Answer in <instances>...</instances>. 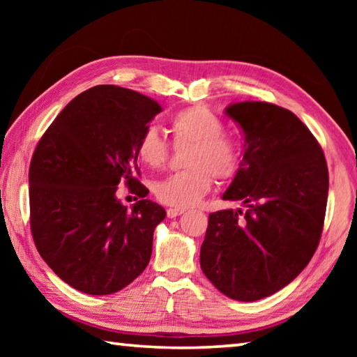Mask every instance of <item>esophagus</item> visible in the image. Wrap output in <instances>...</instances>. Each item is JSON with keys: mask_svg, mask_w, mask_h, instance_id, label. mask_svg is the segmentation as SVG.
Masks as SVG:
<instances>
[{"mask_svg": "<svg viewBox=\"0 0 357 357\" xmlns=\"http://www.w3.org/2000/svg\"><path fill=\"white\" fill-rule=\"evenodd\" d=\"M184 211H185L184 208H170V209H167V215L170 217V219H174V217L184 214Z\"/></svg>", "mask_w": 357, "mask_h": 357, "instance_id": "esophagus-1", "label": "esophagus"}]
</instances>
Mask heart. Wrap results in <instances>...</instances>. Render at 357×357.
Returning <instances> with one entry per match:
<instances>
[{
    "mask_svg": "<svg viewBox=\"0 0 357 357\" xmlns=\"http://www.w3.org/2000/svg\"><path fill=\"white\" fill-rule=\"evenodd\" d=\"M170 129L174 140L190 143L185 155L189 168L155 183L154 193L162 203L174 208L192 206L211 190V172L220 181L238 173L243 159L239 143L223 134L225 124L209 108L202 105L183 108L172 116ZM137 155L144 165L160 168L167 162L168 144L159 132L149 128L137 143Z\"/></svg>",
    "mask_w": 357,
    "mask_h": 357,
    "instance_id": "heart-1",
    "label": "heart"
}]
</instances>
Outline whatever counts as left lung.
Listing matches in <instances>:
<instances>
[{
  "mask_svg": "<svg viewBox=\"0 0 357 357\" xmlns=\"http://www.w3.org/2000/svg\"><path fill=\"white\" fill-rule=\"evenodd\" d=\"M244 134V155L223 200L243 209L209 214L200 264L228 298L253 302L298 277L321 238L329 173L305 124L268 102L225 108Z\"/></svg>",
  "mask_w": 357,
  "mask_h": 357,
  "instance_id": "obj_1",
  "label": "left lung"
}]
</instances>
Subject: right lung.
<instances>
[{"mask_svg": "<svg viewBox=\"0 0 357 357\" xmlns=\"http://www.w3.org/2000/svg\"><path fill=\"white\" fill-rule=\"evenodd\" d=\"M162 107L114 84L72 99L42 135L29 167L34 244L53 273L86 294L116 293L146 268L165 209L146 200L137 143ZM124 180L142 198L128 210Z\"/></svg>", "mask_w": 357, "mask_h": 357, "instance_id": "1", "label": "right lung"}]
</instances>
